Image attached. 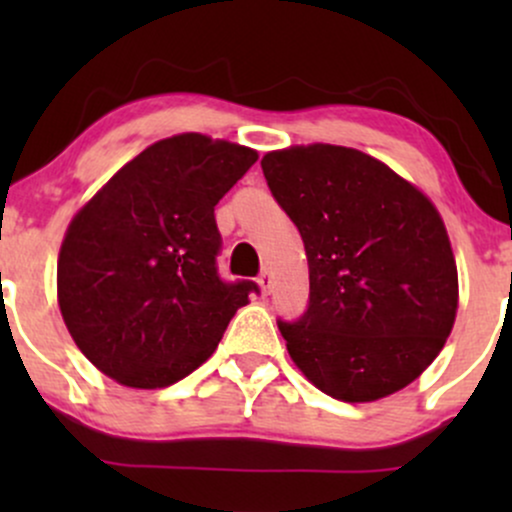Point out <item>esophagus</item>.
Wrapping results in <instances>:
<instances>
[{
  "mask_svg": "<svg viewBox=\"0 0 512 512\" xmlns=\"http://www.w3.org/2000/svg\"><path fill=\"white\" fill-rule=\"evenodd\" d=\"M257 284H260V289H262V293H269L272 291V286H274V281H272V274L267 272V269H264V272L257 276Z\"/></svg>",
  "mask_w": 512,
  "mask_h": 512,
  "instance_id": "esophagus-1",
  "label": "esophagus"
}]
</instances>
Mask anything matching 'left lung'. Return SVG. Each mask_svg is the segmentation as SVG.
<instances>
[{
    "label": "left lung",
    "mask_w": 512,
    "mask_h": 512,
    "mask_svg": "<svg viewBox=\"0 0 512 512\" xmlns=\"http://www.w3.org/2000/svg\"><path fill=\"white\" fill-rule=\"evenodd\" d=\"M262 173L296 223L310 269L305 313L276 320L293 363L342 402H373L414 383L457 313V267L436 207L346 146L272 151Z\"/></svg>",
    "instance_id": "obj_1"
}]
</instances>
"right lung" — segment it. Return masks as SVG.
<instances>
[{
  "instance_id": "add662e5",
  "label": "right lung",
  "mask_w": 512,
  "mask_h": 512,
  "mask_svg": "<svg viewBox=\"0 0 512 512\" xmlns=\"http://www.w3.org/2000/svg\"><path fill=\"white\" fill-rule=\"evenodd\" d=\"M245 146L178 134L122 166L64 236L57 298L84 356L127 387H168L202 366L260 293L223 281L214 207L248 173Z\"/></svg>"
}]
</instances>
